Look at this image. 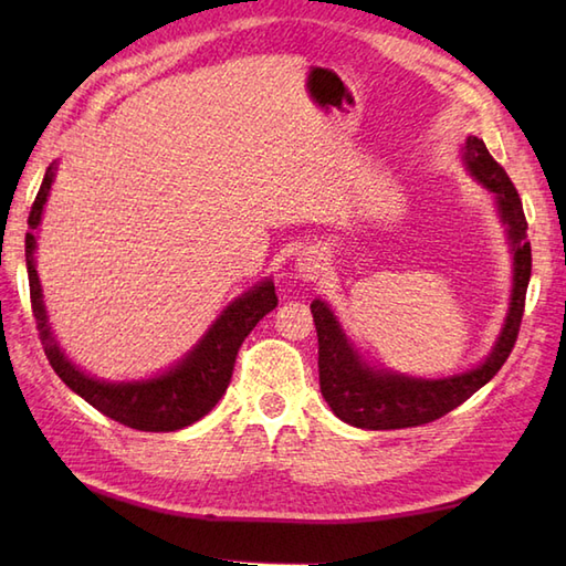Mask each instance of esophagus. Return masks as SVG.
<instances>
[{"label":"esophagus","mask_w":566,"mask_h":566,"mask_svg":"<svg viewBox=\"0 0 566 566\" xmlns=\"http://www.w3.org/2000/svg\"><path fill=\"white\" fill-rule=\"evenodd\" d=\"M296 268H298V274H302L304 280H308V282L311 280H318V276L323 274V260H321L318 252L308 250V252H304L302 258H298Z\"/></svg>","instance_id":"esophagus-1"}]
</instances>
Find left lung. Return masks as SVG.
<instances>
[{
	"instance_id": "obj_1",
	"label": "left lung",
	"mask_w": 566,
	"mask_h": 566,
	"mask_svg": "<svg viewBox=\"0 0 566 566\" xmlns=\"http://www.w3.org/2000/svg\"><path fill=\"white\" fill-rule=\"evenodd\" d=\"M464 158L479 182L496 195L499 211L503 221L509 223V235L513 240V298L506 326H503L494 353L476 369L448 379H408L367 367L350 343L345 340L331 308L318 298L311 302V314H314V326L318 333L321 394L333 408V413L345 423L367 430H396L432 423V420L464 403L491 377H496V371L506 363L515 340H518L525 292L533 270L523 201L506 170L491 158L484 140L469 136L464 143Z\"/></svg>"
}]
</instances>
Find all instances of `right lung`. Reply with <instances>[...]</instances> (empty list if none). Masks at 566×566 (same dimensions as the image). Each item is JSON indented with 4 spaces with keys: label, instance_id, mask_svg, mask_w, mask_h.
<instances>
[{
    "label": "right lung",
    "instance_id": "obj_1",
    "mask_svg": "<svg viewBox=\"0 0 566 566\" xmlns=\"http://www.w3.org/2000/svg\"><path fill=\"white\" fill-rule=\"evenodd\" d=\"M53 185V167H48L39 195L33 199L29 213L27 233V270H29V290H31V308L35 318V331L43 343L48 363L55 369V375L67 387L80 394L84 401L97 408L104 416L128 428L146 432H170L197 423L219 403L233 377L235 357L240 345L258 326L262 316H268L276 306V294L272 282H262L255 290H250L223 311V316L213 323V328L203 335V340L191 350L182 363L165 371L158 379L134 381V384H106L92 379L70 365L65 355L60 353L53 340L51 328L45 321V308L41 298L39 274H35L33 250L35 238L33 231L41 223L43 203Z\"/></svg>",
    "mask_w": 566,
    "mask_h": 566
}]
</instances>
